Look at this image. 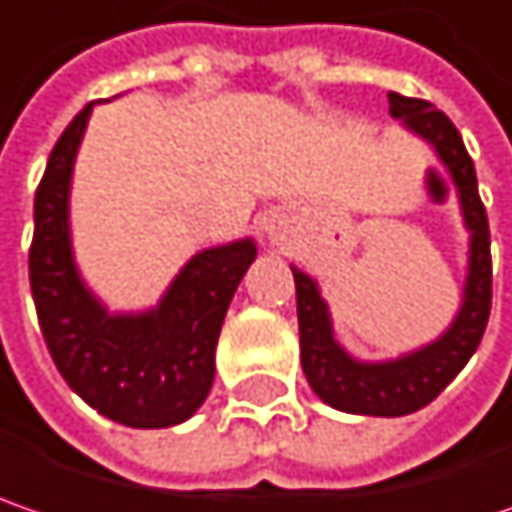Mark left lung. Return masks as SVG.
I'll use <instances>...</instances> for the list:
<instances>
[{"label": "left lung", "mask_w": 512, "mask_h": 512, "mask_svg": "<svg viewBox=\"0 0 512 512\" xmlns=\"http://www.w3.org/2000/svg\"><path fill=\"white\" fill-rule=\"evenodd\" d=\"M388 104L394 118H400L411 133L426 138L435 147L440 162L449 167L458 185L464 223L469 228V275L464 286V304L452 327L437 342L391 362H359L336 342L330 313L316 281L292 266L298 298L301 368L310 388L327 406L371 417H403L429 406L461 374L469 356L478 350L493 304L487 208L478 196L475 165L466 153L464 138L455 130V124L429 101L388 92Z\"/></svg>", "instance_id": "1"}]
</instances>
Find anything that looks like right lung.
I'll list each match as a JSON object with an SVG mask.
<instances>
[{
	"label": "right lung",
	"instance_id": "add662e5",
	"mask_svg": "<svg viewBox=\"0 0 512 512\" xmlns=\"http://www.w3.org/2000/svg\"><path fill=\"white\" fill-rule=\"evenodd\" d=\"M92 104L57 138L34 196L28 278L57 371L98 414L130 429L185 423L214 382V350L228 304L257 246L237 240L194 255L159 307L112 316L83 286L69 237V185Z\"/></svg>",
	"mask_w": 512,
	"mask_h": 512
}]
</instances>
